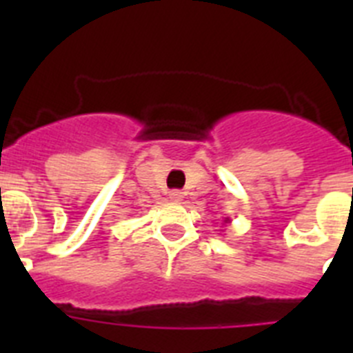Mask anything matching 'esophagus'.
Instances as JSON below:
<instances>
[{"mask_svg":"<svg viewBox=\"0 0 353 353\" xmlns=\"http://www.w3.org/2000/svg\"><path fill=\"white\" fill-rule=\"evenodd\" d=\"M170 198L173 199V201H182L183 192L182 191H176V189H174V191H170Z\"/></svg>","mask_w":353,"mask_h":353,"instance_id":"1","label":"esophagus"}]
</instances>
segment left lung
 Returning <instances> with one entry per match:
<instances>
[{
  "label": "left lung",
  "instance_id": "obj_1",
  "mask_svg": "<svg viewBox=\"0 0 353 353\" xmlns=\"http://www.w3.org/2000/svg\"><path fill=\"white\" fill-rule=\"evenodd\" d=\"M226 221H230V219H226Z\"/></svg>",
  "mask_w": 353,
  "mask_h": 353
}]
</instances>
